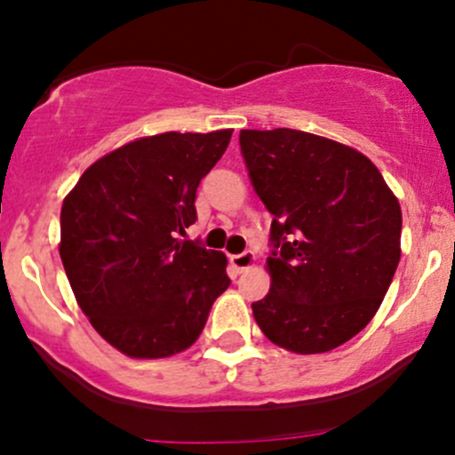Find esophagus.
Listing matches in <instances>:
<instances>
[{
  "label": "esophagus",
  "instance_id": "obj_1",
  "mask_svg": "<svg viewBox=\"0 0 455 455\" xmlns=\"http://www.w3.org/2000/svg\"><path fill=\"white\" fill-rule=\"evenodd\" d=\"M231 264L235 266L240 273H244V270H249L251 266L255 264V255L251 253V251H244V253H237V255H231Z\"/></svg>",
  "mask_w": 455,
  "mask_h": 455
}]
</instances>
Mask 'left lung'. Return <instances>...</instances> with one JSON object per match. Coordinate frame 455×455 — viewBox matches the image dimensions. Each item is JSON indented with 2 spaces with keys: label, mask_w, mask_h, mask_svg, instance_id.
I'll return each instance as SVG.
<instances>
[{
  "label": "left lung",
  "mask_w": 455,
  "mask_h": 455,
  "mask_svg": "<svg viewBox=\"0 0 455 455\" xmlns=\"http://www.w3.org/2000/svg\"><path fill=\"white\" fill-rule=\"evenodd\" d=\"M257 196L273 213L261 332L297 355L350 341L379 310L398 259L403 215L370 158L306 132L242 130Z\"/></svg>",
  "instance_id": "obj_1"
}]
</instances>
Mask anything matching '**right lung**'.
Listing matches in <instances>:
<instances>
[{
    "instance_id": "1",
    "label": "right lung",
    "mask_w": 455,
    "mask_h": 455,
    "mask_svg": "<svg viewBox=\"0 0 455 455\" xmlns=\"http://www.w3.org/2000/svg\"><path fill=\"white\" fill-rule=\"evenodd\" d=\"M231 134L127 142L85 169L63 200V268L90 323L123 355L187 350L231 283L227 257L180 237L198 220L196 191Z\"/></svg>"
}]
</instances>
